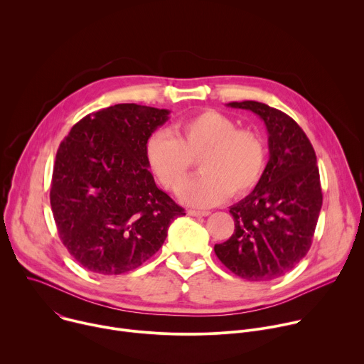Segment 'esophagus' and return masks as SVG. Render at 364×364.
I'll return each instance as SVG.
<instances>
[{
  "instance_id": "1",
  "label": "esophagus",
  "mask_w": 364,
  "mask_h": 364,
  "mask_svg": "<svg viewBox=\"0 0 364 364\" xmlns=\"http://www.w3.org/2000/svg\"><path fill=\"white\" fill-rule=\"evenodd\" d=\"M188 215L194 216V218H204V216H209L210 212H207V210H188Z\"/></svg>"
}]
</instances>
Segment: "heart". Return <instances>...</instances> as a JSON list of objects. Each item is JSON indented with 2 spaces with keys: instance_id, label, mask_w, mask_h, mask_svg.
Instances as JSON below:
<instances>
[{
  "instance_id": "heart-1",
  "label": "heart",
  "mask_w": 364,
  "mask_h": 364,
  "mask_svg": "<svg viewBox=\"0 0 364 364\" xmlns=\"http://www.w3.org/2000/svg\"><path fill=\"white\" fill-rule=\"evenodd\" d=\"M167 132H155L145 142V161L154 177L178 193L198 160L201 176L190 183L181 198L197 207H210L229 194L242 197L261 180L267 166L262 136L237 129L233 119L218 111H203L178 119Z\"/></svg>"
}]
</instances>
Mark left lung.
<instances>
[{
	"mask_svg": "<svg viewBox=\"0 0 364 364\" xmlns=\"http://www.w3.org/2000/svg\"><path fill=\"white\" fill-rule=\"evenodd\" d=\"M228 105L265 122L269 161L253 191L230 207L235 233L215 245V252L235 275L272 281L289 272L313 243L323 205L316 151L282 111L255 100Z\"/></svg>",
	"mask_w": 364,
	"mask_h": 364,
	"instance_id": "obj_1",
	"label": "left lung"
}]
</instances>
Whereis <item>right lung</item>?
Segmentation results:
<instances>
[{"label":"right lung","instance_id":"add662e5","mask_svg":"<svg viewBox=\"0 0 364 364\" xmlns=\"http://www.w3.org/2000/svg\"><path fill=\"white\" fill-rule=\"evenodd\" d=\"M170 111L118 103L82 118L62 141L50 187L59 237L99 275L136 269L186 215L154 181L145 142Z\"/></svg>","mask_w":364,"mask_h":364}]
</instances>
